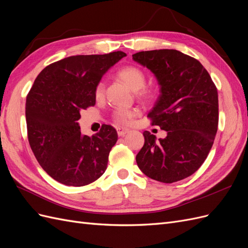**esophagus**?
<instances>
[{
  "instance_id": "34e87169",
  "label": "esophagus",
  "mask_w": 248,
  "mask_h": 248,
  "mask_svg": "<svg viewBox=\"0 0 248 248\" xmlns=\"http://www.w3.org/2000/svg\"><path fill=\"white\" fill-rule=\"evenodd\" d=\"M130 130L127 129V128H123V127H119L117 128V132H118V136L119 137H124L126 133H128Z\"/></svg>"
}]
</instances>
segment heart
Instances as JSON below:
<instances>
[{
  "mask_svg": "<svg viewBox=\"0 0 248 248\" xmlns=\"http://www.w3.org/2000/svg\"><path fill=\"white\" fill-rule=\"evenodd\" d=\"M120 79H122L125 84L128 86L132 91L137 92V95L141 99L151 100L154 99L158 94V89L155 86H146V74L138 66H125L120 69L117 73ZM104 91H106V85L103 81H99L96 85L94 90V95L96 99H101ZM136 110L131 109H118L114 112L115 121L119 124H129L132 118L136 116Z\"/></svg>",
  "mask_w": 248,
  "mask_h": 248,
  "instance_id": "1",
  "label": "heart"
}]
</instances>
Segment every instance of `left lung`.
<instances>
[{
    "instance_id": "left-lung-1",
    "label": "left lung",
    "mask_w": 248,
    "mask_h": 248,
    "mask_svg": "<svg viewBox=\"0 0 248 248\" xmlns=\"http://www.w3.org/2000/svg\"><path fill=\"white\" fill-rule=\"evenodd\" d=\"M133 61L151 70L160 95L148 117L167 138L145 131L137 163L146 176L174 183L196 172L212 148L218 126V94L197 59L176 49L140 51Z\"/></svg>"
}]
</instances>
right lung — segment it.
I'll return each mask as SVG.
<instances>
[{"label": "right lung", "instance_id": "right-lung-1", "mask_svg": "<svg viewBox=\"0 0 248 248\" xmlns=\"http://www.w3.org/2000/svg\"><path fill=\"white\" fill-rule=\"evenodd\" d=\"M123 51L71 56L46 66L36 78L26 101L29 144L42 169L56 181L85 186L106 171L118 140L116 129L102 125L82 136L80 111L94 107V90Z\"/></svg>", "mask_w": 248, "mask_h": 248}]
</instances>
